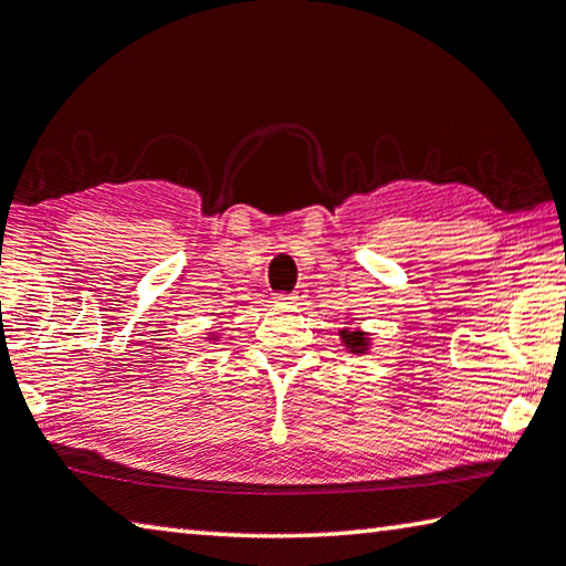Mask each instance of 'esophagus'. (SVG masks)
Returning <instances> with one entry per match:
<instances>
[{"instance_id":"34e87169","label":"esophagus","mask_w":566,"mask_h":566,"mask_svg":"<svg viewBox=\"0 0 566 566\" xmlns=\"http://www.w3.org/2000/svg\"><path fill=\"white\" fill-rule=\"evenodd\" d=\"M280 302H286V304H304V300H307V292L304 290H294L292 294H280L276 297Z\"/></svg>"}]
</instances>
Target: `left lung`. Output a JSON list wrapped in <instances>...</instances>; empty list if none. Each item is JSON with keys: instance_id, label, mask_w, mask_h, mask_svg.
<instances>
[{"instance_id": "1", "label": "left lung", "mask_w": 566, "mask_h": 566, "mask_svg": "<svg viewBox=\"0 0 566 566\" xmlns=\"http://www.w3.org/2000/svg\"><path fill=\"white\" fill-rule=\"evenodd\" d=\"M339 335V343L347 349V353L353 355H367L373 347V335L367 329H363L360 325H355V322H347V327H343L337 332Z\"/></svg>"}]
</instances>
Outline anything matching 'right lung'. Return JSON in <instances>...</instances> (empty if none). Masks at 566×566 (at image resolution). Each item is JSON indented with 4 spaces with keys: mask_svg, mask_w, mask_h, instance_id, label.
Instances as JSON below:
<instances>
[{
    "mask_svg": "<svg viewBox=\"0 0 566 566\" xmlns=\"http://www.w3.org/2000/svg\"><path fill=\"white\" fill-rule=\"evenodd\" d=\"M206 339H213V343H217V339H219V332H209V337H206Z\"/></svg>",
    "mask_w": 566,
    "mask_h": 566,
    "instance_id": "right-lung-1",
    "label": "right lung"
}]
</instances>
